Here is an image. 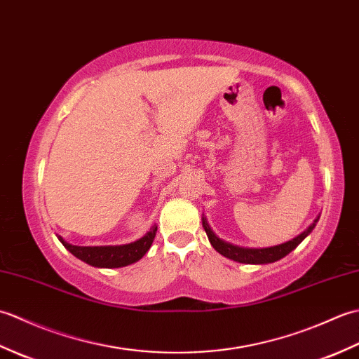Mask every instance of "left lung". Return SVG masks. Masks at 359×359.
Listing matches in <instances>:
<instances>
[{"instance_id":"left-lung-1","label":"left lung","mask_w":359,"mask_h":359,"mask_svg":"<svg viewBox=\"0 0 359 359\" xmlns=\"http://www.w3.org/2000/svg\"><path fill=\"white\" fill-rule=\"evenodd\" d=\"M319 220V216L313 220V224H310L309 228H306L302 233H299L296 238L290 239L284 243H279V245H273V247H264V248H250V247H239L234 245L231 242H226L224 239H220L219 236L211 230V226L208 225L207 217H202V225L207 231L208 241L211 242L212 248H215L217 253L222 256L231 259V261L241 262V264H253V265H264V264H271L276 262L279 259L285 257L288 253L299 245V243L307 238V236L313 231V228L316 226Z\"/></svg>"}]
</instances>
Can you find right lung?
Instances as JSON below:
<instances>
[{"label":"right lung","instance_id":"add662e5","mask_svg":"<svg viewBox=\"0 0 359 359\" xmlns=\"http://www.w3.org/2000/svg\"><path fill=\"white\" fill-rule=\"evenodd\" d=\"M157 225L151 226V230L142 236L140 239L125 243V245H100V247H80L66 242L62 236L58 241L63 243L65 248L72 253L80 261L86 262L97 269H120V266L131 265L147 255L151 248L152 241L156 238Z\"/></svg>","mask_w":359,"mask_h":359}]
</instances>
